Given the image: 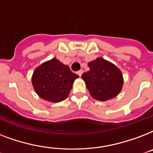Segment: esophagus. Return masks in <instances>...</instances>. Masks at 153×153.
<instances>
[{
    "instance_id": "esophagus-1",
    "label": "esophagus",
    "mask_w": 153,
    "mask_h": 153,
    "mask_svg": "<svg viewBox=\"0 0 153 153\" xmlns=\"http://www.w3.org/2000/svg\"><path fill=\"white\" fill-rule=\"evenodd\" d=\"M82 73H83V70H81V69H80V70H79V71H78V72H77V74H78V75H79V76H81V75H82Z\"/></svg>"
}]
</instances>
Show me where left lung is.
<instances>
[{
	"label": "left lung",
	"mask_w": 153,
	"mask_h": 153,
	"mask_svg": "<svg viewBox=\"0 0 153 153\" xmlns=\"http://www.w3.org/2000/svg\"><path fill=\"white\" fill-rule=\"evenodd\" d=\"M90 70L81 77L94 99L101 101L118 95L123 85V76L119 68L103 58H97L88 63Z\"/></svg>",
	"instance_id": "1"
}]
</instances>
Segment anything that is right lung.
Returning <instances> with one entry per match:
<instances>
[{
    "label": "right lung",
    "instance_id": "right-lung-1",
    "mask_svg": "<svg viewBox=\"0 0 153 153\" xmlns=\"http://www.w3.org/2000/svg\"><path fill=\"white\" fill-rule=\"evenodd\" d=\"M78 77L68 65L53 58L36 68L32 83L41 98L51 102H60L68 97L74 80Z\"/></svg>",
    "mask_w": 153,
    "mask_h": 153
}]
</instances>
